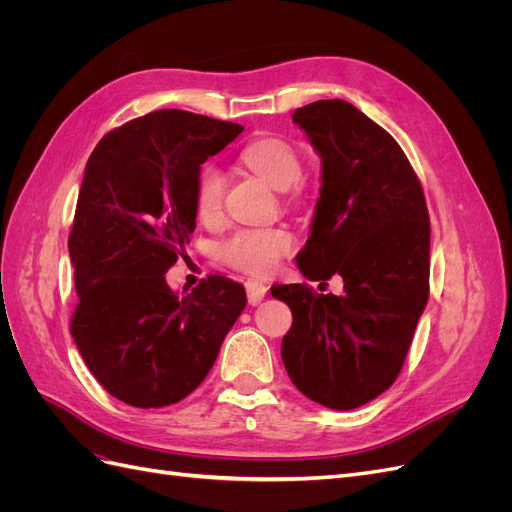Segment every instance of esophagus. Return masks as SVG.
<instances>
[{
    "label": "esophagus",
    "instance_id": "esophagus-1",
    "mask_svg": "<svg viewBox=\"0 0 512 512\" xmlns=\"http://www.w3.org/2000/svg\"><path fill=\"white\" fill-rule=\"evenodd\" d=\"M245 290H247V301H250V305H258L262 299H265L267 294V286L262 282H256V280H247L245 282Z\"/></svg>",
    "mask_w": 512,
    "mask_h": 512
}]
</instances>
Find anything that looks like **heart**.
Segmentation results:
<instances>
[{
  "mask_svg": "<svg viewBox=\"0 0 512 512\" xmlns=\"http://www.w3.org/2000/svg\"><path fill=\"white\" fill-rule=\"evenodd\" d=\"M239 160L271 188L286 192L303 177V164L288 143L280 138H258L247 143ZM226 177L215 164H205L198 170L194 185V207L203 224H218L224 213ZM294 237L286 228H243L232 232L218 245V258L228 267L252 275H269L280 260L292 252Z\"/></svg>",
  "mask_w": 512,
  "mask_h": 512,
  "instance_id": "heart-1",
  "label": "heart"
}]
</instances>
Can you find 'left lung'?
Wrapping results in <instances>:
<instances>
[{"label":"left lung","instance_id":"1","mask_svg":"<svg viewBox=\"0 0 512 512\" xmlns=\"http://www.w3.org/2000/svg\"><path fill=\"white\" fill-rule=\"evenodd\" d=\"M292 121L320 156V198L297 267L309 282L342 275L344 292L271 288L292 312L282 361L305 397L352 410L395 382L425 312L429 213L406 153L359 108L318 100Z\"/></svg>","mask_w":512,"mask_h":512}]
</instances>
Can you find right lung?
Segmentation results:
<instances>
[{"label": "right lung", "instance_id": "1", "mask_svg": "<svg viewBox=\"0 0 512 512\" xmlns=\"http://www.w3.org/2000/svg\"><path fill=\"white\" fill-rule=\"evenodd\" d=\"M243 132L177 108L108 132L91 153L68 250L79 294L72 337L91 374L134 408L188 397L218 359L245 309V288L209 275L190 294L170 290L196 228L200 166Z\"/></svg>", "mask_w": 512, "mask_h": 512}]
</instances>
